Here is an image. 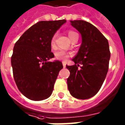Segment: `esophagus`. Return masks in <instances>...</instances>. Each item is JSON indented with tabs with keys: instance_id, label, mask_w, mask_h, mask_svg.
Segmentation results:
<instances>
[{
	"instance_id": "1",
	"label": "esophagus",
	"mask_w": 125,
	"mask_h": 125,
	"mask_svg": "<svg viewBox=\"0 0 125 125\" xmlns=\"http://www.w3.org/2000/svg\"><path fill=\"white\" fill-rule=\"evenodd\" d=\"M62 64H63V67H65V66H66V63L65 62H62Z\"/></svg>"
}]
</instances>
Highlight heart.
<instances>
[{
	"instance_id": "heart-1",
	"label": "heart",
	"mask_w": 125,
	"mask_h": 125,
	"mask_svg": "<svg viewBox=\"0 0 125 125\" xmlns=\"http://www.w3.org/2000/svg\"><path fill=\"white\" fill-rule=\"evenodd\" d=\"M67 34H68L69 38H70L71 40H73L75 37L76 36H78L77 33H76L73 30H69L68 32H67ZM55 41H56V34L52 36V38L51 39V44L52 46L55 45ZM55 56L57 59L58 60H66L69 57V54L67 52H66L65 51H62V50H60V51H57L55 53Z\"/></svg>"
}]
</instances>
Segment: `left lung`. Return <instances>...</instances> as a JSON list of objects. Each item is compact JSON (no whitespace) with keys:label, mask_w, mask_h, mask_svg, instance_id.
<instances>
[{"label":"left lung","mask_w":125,"mask_h":125,"mask_svg":"<svg viewBox=\"0 0 125 125\" xmlns=\"http://www.w3.org/2000/svg\"><path fill=\"white\" fill-rule=\"evenodd\" d=\"M70 22L80 33L82 42L72 59L75 64L66 65L70 71L68 89L74 98L87 99L98 93L106 76L110 58L108 42L91 23L82 20Z\"/></svg>","instance_id":"8db88e82"}]
</instances>
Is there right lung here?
Instances as JSON below:
<instances>
[{"instance_id": "right-lung-1", "label": "right lung", "mask_w": 125, "mask_h": 125, "mask_svg": "<svg viewBox=\"0 0 125 125\" xmlns=\"http://www.w3.org/2000/svg\"><path fill=\"white\" fill-rule=\"evenodd\" d=\"M66 20L40 21L28 28L13 47L11 63L19 90L32 101H42L52 93L62 63L48 62L54 57L51 52L52 36Z\"/></svg>"}]
</instances>
